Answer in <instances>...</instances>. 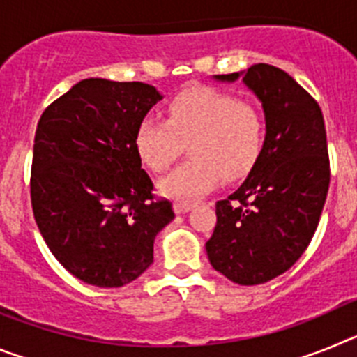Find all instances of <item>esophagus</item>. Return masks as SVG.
Segmentation results:
<instances>
[{"label": "esophagus", "mask_w": 357, "mask_h": 357, "mask_svg": "<svg viewBox=\"0 0 357 357\" xmlns=\"http://www.w3.org/2000/svg\"><path fill=\"white\" fill-rule=\"evenodd\" d=\"M193 207H195L193 204H182V202H176L175 206H173V209H175L176 214H185L193 209Z\"/></svg>", "instance_id": "esophagus-1"}]
</instances>
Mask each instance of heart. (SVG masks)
<instances>
[{"mask_svg":"<svg viewBox=\"0 0 357 357\" xmlns=\"http://www.w3.org/2000/svg\"><path fill=\"white\" fill-rule=\"evenodd\" d=\"M135 151L151 172L169 169L188 144L191 159L159 182L164 197L182 204L198 200L225 176H247L261 155L264 118L248 102L211 87L176 94L166 121L146 116L135 130Z\"/></svg>","mask_w":357,"mask_h":357,"instance_id":"b5f03b06","label":"heart"}]
</instances>
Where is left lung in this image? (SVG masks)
Segmentation results:
<instances>
[{"label":"left lung","mask_w":357,"mask_h":357,"mask_svg":"<svg viewBox=\"0 0 357 357\" xmlns=\"http://www.w3.org/2000/svg\"><path fill=\"white\" fill-rule=\"evenodd\" d=\"M241 75L263 103L266 135L247 181L216 202V227L206 250L216 272L254 286L284 273L305 252L326 204L331 168L317 100L270 64L214 78L234 82Z\"/></svg>","instance_id":"obj_1"}]
</instances>
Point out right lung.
Segmentation results:
<instances>
[{
    "mask_svg": "<svg viewBox=\"0 0 357 357\" xmlns=\"http://www.w3.org/2000/svg\"><path fill=\"white\" fill-rule=\"evenodd\" d=\"M162 96L143 82L87 78L39 119L31 209L44 241L71 275L119 288L153 263V241L175 218L141 168L135 130Z\"/></svg>",
    "mask_w": 357,
    "mask_h": 357,
    "instance_id": "obj_1",
    "label": "right lung"
}]
</instances>
